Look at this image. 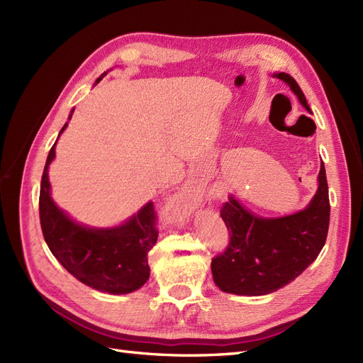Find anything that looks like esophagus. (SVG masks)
<instances>
[{
    "instance_id": "1",
    "label": "esophagus",
    "mask_w": 363,
    "mask_h": 363,
    "mask_svg": "<svg viewBox=\"0 0 363 363\" xmlns=\"http://www.w3.org/2000/svg\"><path fill=\"white\" fill-rule=\"evenodd\" d=\"M171 204H172V207L175 208V211H179L182 213H186V212L192 211V208L196 206V199H195V195L191 191L183 189L179 194H175L172 196Z\"/></svg>"
}]
</instances>
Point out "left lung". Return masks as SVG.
<instances>
[{"label":"left lung","mask_w":363,"mask_h":363,"mask_svg":"<svg viewBox=\"0 0 363 363\" xmlns=\"http://www.w3.org/2000/svg\"><path fill=\"white\" fill-rule=\"evenodd\" d=\"M286 82L300 103L311 112L306 96L289 74ZM320 186L304 211L289 216L263 219L247 212L236 200L221 206L230 240L227 248L212 259L216 286L236 295H265L295 280L320 255L330 223V201L324 163Z\"/></svg>","instance_id":"8db88e82"}]
</instances>
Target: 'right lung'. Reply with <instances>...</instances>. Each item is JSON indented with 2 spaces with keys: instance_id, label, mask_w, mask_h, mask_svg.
Wrapping results in <instances>:
<instances>
[{
  "instance_id": "right-lung-1",
  "label": "right lung",
  "mask_w": 363,
  "mask_h": 363,
  "mask_svg": "<svg viewBox=\"0 0 363 363\" xmlns=\"http://www.w3.org/2000/svg\"><path fill=\"white\" fill-rule=\"evenodd\" d=\"M101 80H96V83ZM65 124L62 131L67 128ZM56 142L43 168L39 218L43 238L63 268L82 283L111 294H130L150 277L148 251L157 240V213L148 203L124 225L94 230L75 224L50 196L48 167L56 156Z\"/></svg>"
}]
</instances>
